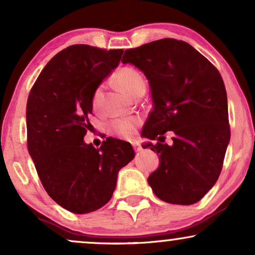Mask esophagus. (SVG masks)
Returning a JSON list of instances; mask_svg holds the SVG:
<instances>
[{"label":"esophagus","instance_id":"obj_1","mask_svg":"<svg viewBox=\"0 0 255 255\" xmlns=\"http://www.w3.org/2000/svg\"><path fill=\"white\" fill-rule=\"evenodd\" d=\"M132 146H133V148H134L135 152L141 151V146H140V144H139L138 141H133V142H132Z\"/></svg>","mask_w":255,"mask_h":255}]
</instances>
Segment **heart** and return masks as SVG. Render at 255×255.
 <instances>
[{"label":"heart","mask_w":255,"mask_h":255,"mask_svg":"<svg viewBox=\"0 0 255 255\" xmlns=\"http://www.w3.org/2000/svg\"><path fill=\"white\" fill-rule=\"evenodd\" d=\"M115 81L120 88L128 93V95L133 96L140 88H145L146 83L142 75L137 69L132 67H123L116 73ZM101 99H102V86H99L94 90L92 96V103L94 108L100 106ZM141 123V118L138 116L128 117H118L110 122L109 128L114 134L122 138H131L133 135L135 128Z\"/></svg>","instance_id":"obj_1"}]
</instances>
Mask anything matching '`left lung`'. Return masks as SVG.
<instances>
[{
  "label": "left lung",
  "instance_id": "obj_1",
  "mask_svg": "<svg viewBox=\"0 0 255 255\" xmlns=\"http://www.w3.org/2000/svg\"><path fill=\"white\" fill-rule=\"evenodd\" d=\"M122 62L140 69L151 87L153 110L141 135L159 140L142 145L160 158L147 179L153 193L170 204L196 203L218 180L231 135L218 69L191 45L173 38L128 48ZM167 130L174 133L170 146L161 141Z\"/></svg>",
  "mask_w": 255,
  "mask_h": 255
}]
</instances>
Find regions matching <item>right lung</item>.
I'll return each instance as SVG.
<instances>
[{"label":"right lung","instance_id":"obj_1","mask_svg":"<svg viewBox=\"0 0 255 255\" xmlns=\"http://www.w3.org/2000/svg\"><path fill=\"white\" fill-rule=\"evenodd\" d=\"M123 50L76 44L55 54L26 103L27 149L41 184L66 210L88 214L110 201L117 174L134 158L130 142L86 144L94 90L120 64Z\"/></svg>","mask_w":255,"mask_h":255}]
</instances>
